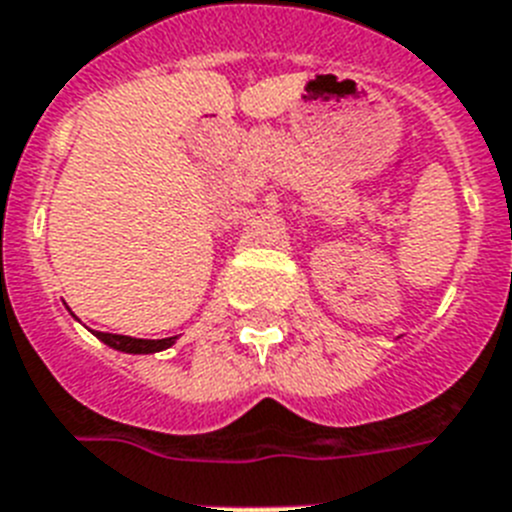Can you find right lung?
<instances>
[{
    "label": "right lung",
    "instance_id": "1",
    "mask_svg": "<svg viewBox=\"0 0 512 512\" xmlns=\"http://www.w3.org/2000/svg\"><path fill=\"white\" fill-rule=\"evenodd\" d=\"M103 343H109L111 349L127 351V354H153V351L169 349L174 338H161V341H145V338H130V336H114V333H96Z\"/></svg>",
    "mask_w": 512,
    "mask_h": 512
}]
</instances>
